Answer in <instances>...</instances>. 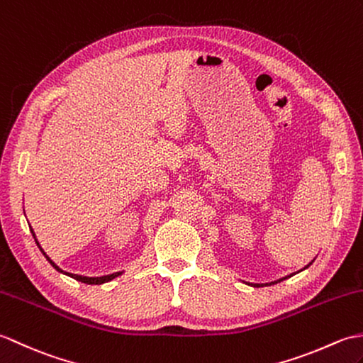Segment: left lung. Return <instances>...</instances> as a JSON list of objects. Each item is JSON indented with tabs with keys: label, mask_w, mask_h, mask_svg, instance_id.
<instances>
[{
	"label": "left lung",
	"mask_w": 363,
	"mask_h": 363,
	"mask_svg": "<svg viewBox=\"0 0 363 363\" xmlns=\"http://www.w3.org/2000/svg\"><path fill=\"white\" fill-rule=\"evenodd\" d=\"M313 262V261H312ZM312 262H309L308 265H306V267L304 269H308L309 267V265L312 264ZM303 269V270H304ZM292 275H294V273H292ZM292 275H287V277H284V278H281V279H277V281H272V283H265V284H255V283H245V284H248V286H252V287H262V286H270V284H277V283H281V281H283V279H287V278H291Z\"/></svg>",
	"instance_id": "8db88e82"
}]
</instances>
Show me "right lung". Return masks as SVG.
Here are the masks:
<instances>
[{
	"label": "right lung",
	"mask_w": 363,
	"mask_h": 363,
	"mask_svg": "<svg viewBox=\"0 0 363 363\" xmlns=\"http://www.w3.org/2000/svg\"><path fill=\"white\" fill-rule=\"evenodd\" d=\"M30 228V227H29ZM30 233H32V236H34V239H35V244H37V247L40 248V252L43 253V256L46 257L48 259V262H50L52 267L57 270L59 273H63V275H67V277H69V278H74L76 281H80V283H85V284H104V283H108V281H111V279H115V278H118L119 275H123L124 272H116V273H110V275H104V277H82V275H76V273H69V272H65V270H62L57 264H55L50 256H48L46 253H45V250L40 247V244H38V240H37V236H35V233H34V230L30 228Z\"/></svg>",
	"instance_id": "add662e5"
}]
</instances>
